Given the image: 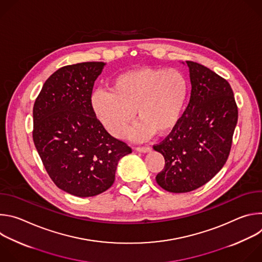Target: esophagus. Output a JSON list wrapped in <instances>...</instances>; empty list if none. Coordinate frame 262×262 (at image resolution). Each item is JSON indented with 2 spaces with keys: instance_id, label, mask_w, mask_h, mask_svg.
<instances>
[{
  "instance_id": "34e87169",
  "label": "esophagus",
  "mask_w": 262,
  "mask_h": 262,
  "mask_svg": "<svg viewBox=\"0 0 262 262\" xmlns=\"http://www.w3.org/2000/svg\"><path fill=\"white\" fill-rule=\"evenodd\" d=\"M136 150L139 152H149L152 150V148L150 146H139L136 148Z\"/></svg>"
}]
</instances>
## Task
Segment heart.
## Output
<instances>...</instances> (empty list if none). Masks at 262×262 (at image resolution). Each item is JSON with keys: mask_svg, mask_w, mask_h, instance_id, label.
Returning a JSON list of instances; mask_svg holds the SVG:
<instances>
[{"mask_svg": "<svg viewBox=\"0 0 262 262\" xmlns=\"http://www.w3.org/2000/svg\"><path fill=\"white\" fill-rule=\"evenodd\" d=\"M189 97V82L174 69L139 68L123 72L111 90L98 89L90 103L95 116L114 137L121 138L135 118L141 121L129 137L135 141L150 138L156 130L164 135L179 122Z\"/></svg>", "mask_w": 262, "mask_h": 262, "instance_id": "1", "label": "heart"}]
</instances>
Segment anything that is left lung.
<instances>
[{"label": "left lung", "mask_w": 262, "mask_h": 262, "mask_svg": "<svg viewBox=\"0 0 262 262\" xmlns=\"http://www.w3.org/2000/svg\"><path fill=\"white\" fill-rule=\"evenodd\" d=\"M190 102L171 133L154 149L165 158L156 179L171 193H188L208 182L227 162L238 111L230 84L214 71L186 61Z\"/></svg>", "instance_id": "left-lung-1"}]
</instances>
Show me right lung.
I'll return each instance as SVG.
<instances>
[{"mask_svg":"<svg viewBox=\"0 0 262 262\" xmlns=\"http://www.w3.org/2000/svg\"><path fill=\"white\" fill-rule=\"evenodd\" d=\"M105 64L84 62L59 68L46 81L33 107V141L54 183L77 197L110 189L118 161L132 154L96 118L90 99Z\"/></svg>","mask_w":262,"mask_h":262,"instance_id":"obj_1","label":"right lung"}]
</instances>
